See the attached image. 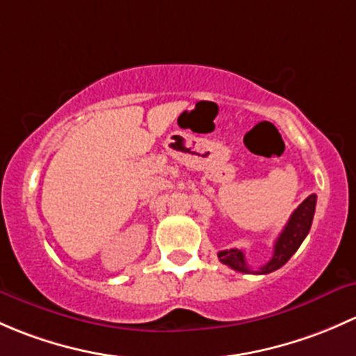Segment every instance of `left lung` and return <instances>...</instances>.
Returning a JSON list of instances; mask_svg holds the SVG:
<instances>
[{
  "label": "left lung",
  "mask_w": 356,
  "mask_h": 356,
  "mask_svg": "<svg viewBox=\"0 0 356 356\" xmlns=\"http://www.w3.org/2000/svg\"><path fill=\"white\" fill-rule=\"evenodd\" d=\"M315 204H317V197L315 193L307 197L298 207L295 209V212L291 214V218L288 219L286 226H284L283 232L277 236L276 243H274V254L270 257L269 262L266 266L260 267L259 270H254L252 267H248L247 260H245V254L238 248H229V250H221L218 254L219 260L222 264H226L232 269L238 270V273L245 274H269L273 270L280 269L284 264L291 259V255L298 250V247L302 245V241L305 240V236L310 232V226H312L314 212H315Z\"/></svg>",
  "instance_id": "obj_1"
}]
</instances>
